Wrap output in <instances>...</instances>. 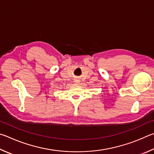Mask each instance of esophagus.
<instances>
[{
	"mask_svg": "<svg viewBox=\"0 0 154 154\" xmlns=\"http://www.w3.org/2000/svg\"><path fill=\"white\" fill-rule=\"evenodd\" d=\"M80 82L79 79H75V80H74V82H76V83H78V82Z\"/></svg>",
	"mask_w": 154,
	"mask_h": 154,
	"instance_id": "1",
	"label": "esophagus"
}]
</instances>
